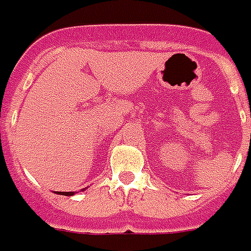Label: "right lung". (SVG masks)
Instances as JSON below:
<instances>
[{
  "label": "right lung",
  "instance_id": "add662e5",
  "mask_svg": "<svg viewBox=\"0 0 251 251\" xmlns=\"http://www.w3.org/2000/svg\"><path fill=\"white\" fill-rule=\"evenodd\" d=\"M60 193H62L63 196H73V195H74L73 192H60Z\"/></svg>",
  "mask_w": 251,
  "mask_h": 251
}]
</instances>
